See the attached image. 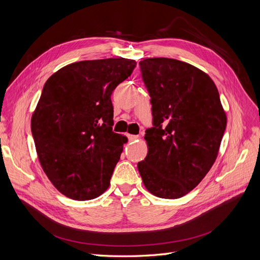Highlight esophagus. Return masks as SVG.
I'll use <instances>...</instances> for the list:
<instances>
[{"mask_svg": "<svg viewBox=\"0 0 260 260\" xmlns=\"http://www.w3.org/2000/svg\"><path fill=\"white\" fill-rule=\"evenodd\" d=\"M139 136H136V135H128V139L130 142H132V141H136V140H139Z\"/></svg>", "mask_w": 260, "mask_h": 260, "instance_id": "34e87169", "label": "esophagus"}]
</instances>
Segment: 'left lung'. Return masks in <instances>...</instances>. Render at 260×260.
<instances>
[{
    "mask_svg": "<svg viewBox=\"0 0 260 260\" xmlns=\"http://www.w3.org/2000/svg\"><path fill=\"white\" fill-rule=\"evenodd\" d=\"M140 68L151 96L153 128L145 131L148 152L138 169L157 198H182L218 156L226 125L219 92L207 74L178 59L145 58Z\"/></svg>",
    "mask_w": 260,
    "mask_h": 260,
    "instance_id": "obj_1",
    "label": "left lung"
}]
</instances>
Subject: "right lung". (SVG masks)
<instances>
[{
    "instance_id": "right-lung-1",
    "label": "right lung",
    "mask_w": 260,
    "mask_h": 260,
    "mask_svg": "<svg viewBox=\"0 0 260 260\" xmlns=\"http://www.w3.org/2000/svg\"><path fill=\"white\" fill-rule=\"evenodd\" d=\"M137 61L106 58L73 62L45 82L31 117L39 161L53 185L69 199L104 193L128 139L113 132L112 93Z\"/></svg>"
}]
</instances>
